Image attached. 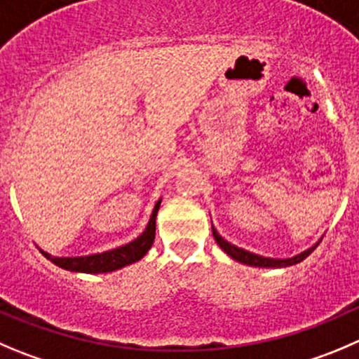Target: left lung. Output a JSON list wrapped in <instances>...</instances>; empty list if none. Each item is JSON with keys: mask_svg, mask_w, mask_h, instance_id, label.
Instances as JSON below:
<instances>
[{"mask_svg": "<svg viewBox=\"0 0 359 359\" xmlns=\"http://www.w3.org/2000/svg\"><path fill=\"white\" fill-rule=\"evenodd\" d=\"M211 231H213V236H215V241L218 243V247L222 248V250L225 252V254L229 255V257H233L234 261L241 262V264H248V266H255V268H287V266H292V264H298V262H302L303 259L309 257L310 254L313 252V248L319 245V241H317L313 247L306 248V250H303L302 254L294 255V257H287V259H273V257H262V255H257V254H252V252L248 250H243V248L236 247V245L229 243L227 240H224V238L220 236V234L217 233V229L211 225Z\"/></svg>", "mask_w": 359, "mask_h": 359, "instance_id": "obj_1", "label": "left lung"}]
</instances>
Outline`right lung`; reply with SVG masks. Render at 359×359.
I'll use <instances>...</instances> for the list:
<instances>
[{"label":"right lung","mask_w":359,"mask_h":359,"mask_svg":"<svg viewBox=\"0 0 359 359\" xmlns=\"http://www.w3.org/2000/svg\"><path fill=\"white\" fill-rule=\"evenodd\" d=\"M162 199L156 201L155 208H153V213L149 217L148 225L146 229L139 234L135 240H132L130 243L121 245L118 248H112V250L102 252V254H91V255H81V257H54V255L47 254V252L40 250L50 262H54L60 268L67 269V271H75V273H111L116 269H121L128 264H134V262L141 261L148 250L151 248L153 241H155V229H156V213H158V208Z\"/></svg>","instance_id":"1"}]
</instances>
